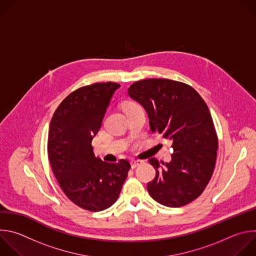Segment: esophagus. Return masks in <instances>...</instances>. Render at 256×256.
I'll return each instance as SVG.
<instances>
[{
    "mask_svg": "<svg viewBox=\"0 0 256 256\" xmlns=\"http://www.w3.org/2000/svg\"><path fill=\"white\" fill-rule=\"evenodd\" d=\"M142 162V160H130V166H132V168H134L138 166V164H140Z\"/></svg>",
    "mask_w": 256,
    "mask_h": 256,
    "instance_id": "esophagus-1",
    "label": "esophagus"
}]
</instances>
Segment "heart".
Listing matches in <instances>:
<instances>
[{"label": "heart", "mask_w": 256, "mask_h": 256, "mask_svg": "<svg viewBox=\"0 0 256 256\" xmlns=\"http://www.w3.org/2000/svg\"><path fill=\"white\" fill-rule=\"evenodd\" d=\"M138 106V104H136V102H126V104H124V110H126V108H132V106Z\"/></svg>", "instance_id": "heart-1"}]
</instances>
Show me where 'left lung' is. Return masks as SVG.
<instances>
[{"instance_id": "1", "label": "left lung", "mask_w": 256, "mask_h": 256, "mask_svg": "<svg viewBox=\"0 0 256 256\" xmlns=\"http://www.w3.org/2000/svg\"><path fill=\"white\" fill-rule=\"evenodd\" d=\"M128 92L146 110L150 130L173 142L171 162L148 160L156 177L148 192L164 206L191 203L208 185L217 158L218 138L206 102L190 85L164 78L136 81Z\"/></svg>"}]
</instances>
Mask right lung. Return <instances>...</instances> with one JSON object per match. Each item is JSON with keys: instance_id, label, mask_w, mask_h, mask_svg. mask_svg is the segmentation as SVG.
Wrapping results in <instances>:
<instances>
[{"instance_id": "right-lung-1", "label": "right lung", "mask_w": 256, "mask_h": 256, "mask_svg": "<svg viewBox=\"0 0 256 256\" xmlns=\"http://www.w3.org/2000/svg\"><path fill=\"white\" fill-rule=\"evenodd\" d=\"M120 86L116 82L94 83L72 92L50 122L47 148L53 174L67 198L84 210L110 207L130 168L128 160L106 162L98 158L92 146Z\"/></svg>"}]
</instances>
